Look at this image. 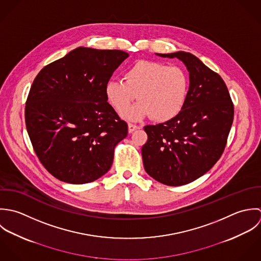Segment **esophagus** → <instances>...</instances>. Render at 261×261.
<instances>
[{
	"mask_svg": "<svg viewBox=\"0 0 261 261\" xmlns=\"http://www.w3.org/2000/svg\"><path fill=\"white\" fill-rule=\"evenodd\" d=\"M138 128H139V126H137V125H135V124H129V125H128V131H129V133H132L133 131L137 130Z\"/></svg>",
	"mask_w": 261,
	"mask_h": 261,
	"instance_id": "1",
	"label": "esophagus"
}]
</instances>
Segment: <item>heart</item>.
<instances>
[{"instance_id":"b5f03b06","label":"heart","mask_w":261,"mask_h":261,"mask_svg":"<svg viewBox=\"0 0 261 261\" xmlns=\"http://www.w3.org/2000/svg\"><path fill=\"white\" fill-rule=\"evenodd\" d=\"M190 90L188 72L179 66L156 61H138L128 67L123 80H111L105 87L109 103L122 113L137 96L141 101L122 115L131 121L151 116L164 122L185 107Z\"/></svg>"}]
</instances>
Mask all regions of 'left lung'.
<instances>
[{
	"label": "left lung",
	"mask_w": 261,
	"mask_h": 261,
	"mask_svg": "<svg viewBox=\"0 0 261 261\" xmlns=\"http://www.w3.org/2000/svg\"><path fill=\"white\" fill-rule=\"evenodd\" d=\"M178 58L190 73L182 110L172 119L144 127L141 153L146 172L171 187L190 184L208 171L222 155L233 123L234 106L222 77L190 53H157Z\"/></svg>",
	"instance_id": "obj_1"
}]
</instances>
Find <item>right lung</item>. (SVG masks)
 I'll use <instances>...</instances> for the list:
<instances>
[{"label": "right lung", "instance_id": "add662e5", "mask_svg": "<svg viewBox=\"0 0 261 261\" xmlns=\"http://www.w3.org/2000/svg\"><path fill=\"white\" fill-rule=\"evenodd\" d=\"M128 56L77 47L35 77L26 101V128L36 155L57 179L92 182L111 168L128 125L107 102L105 87Z\"/></svg>", "mask_w": 261, "mask_h": 261}]
</instances>
